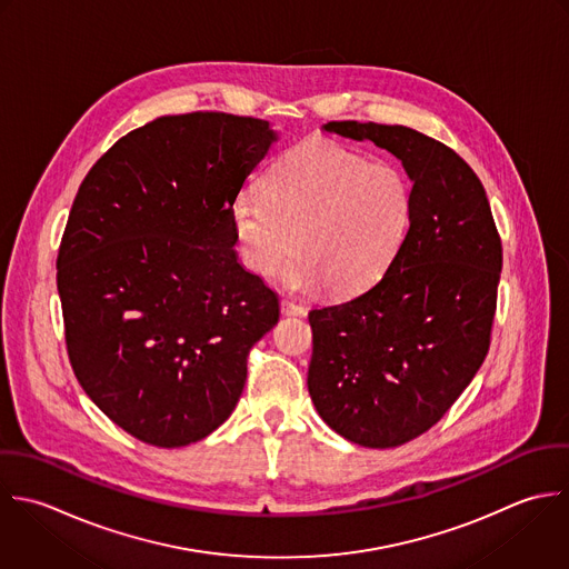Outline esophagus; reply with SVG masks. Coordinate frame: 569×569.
I'll list each match as a JSON object with an SVG mask.
<instances>
[{"instance_id":"obj_1","label":"esophagus","mask_w":569,"mask_h":569,"mask_svg":"<svg viewBox=\"0 0 569 569\" xmlns=\"http://www.w3.org/2000/svg\"><path fill=\"white\" fill-rule=\"evenodd\" d=\"M281 312L288 315V317H303V315H306V308L299 306V303H295V301H290V299H283V301H281Z\"/></svg>"}]
</instances>
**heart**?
Masks as SVG:
<instances>
[{
	"label": "heart",
	"mask_w": 569,
	"mask_h": 569,
	"mask_svg": "<svg viewBox=\"0 0 569 569\" xmlns=\"http://www.w3.org/2000/svg\"><path fill=\"white\" fill-rule=\"evenodd\" d=\"M415 212L412 181L390 161L326 139L286 152L268 172V190H243L232 203V228L243 266L270 277L283 270L292 292L330 283L337 295L372 286L399 254Z\"/></svg>",
	"instance_id": "1"
}]
</instances>
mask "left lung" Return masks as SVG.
Listing matches in <instances>:
<instances>
[{
	"label": "left lung",
	"instance_id": "left-lung-1",
	"mask_svg": "<svg viewBox=\"0 0 569 569\" xmlns=\"http://www.w3.org/2000/svg\"><path fill=\"white\" fill-rule=\"evenodd\" d=\"M323 130L388 150L415 190L410 232L386 274L308 315V392L319 417L352 443L397 448L430 430L479 372L501 239L483 183L441 141L375 121H328Z\"/></svg>",
	"mask_w": 569,
	"mask_h": 569
}]
</instances>
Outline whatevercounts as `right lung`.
<instances>
[{
	"label": "right lung",
	"instance_id": "right-lung-1",
	"mask_svg": "<svg viewBox=\"0 0 569 569\" xmlns=\"http://www.w3.org/2000/svg\"><path fill=\"white\" fill-rule=\"evenodd\" d=\"M279 132L226 112L157 117L86 174L57 257L70 366L121 430L201 441L234 410L279 297L239 263L232 203Z\"/></svg>",
	"mask_w": 569,
	"mask_h": 569
}]
</instances>
